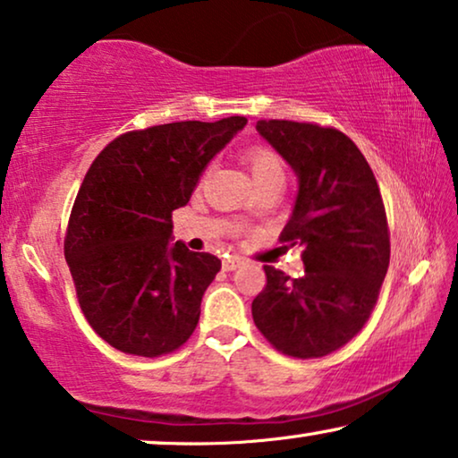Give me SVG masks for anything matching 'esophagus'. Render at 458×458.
<instances>
[{
	"instance_id": "obj_1",
	"label": "esophagus",
	"mask_w": 458,
	"mask_h": 458,
	"mask_svg": "<svg viewBox=\"0 0 458 458\" xmlns=\"http://www.w3.org/2000/svg\"><path fill=\"white\" fill-rule=\"evenodd\" d=\"M241 263H242L241 257H228V259L222 261V267L226 269V272H232V269H236Z\"/></svg>"
}]
</instances>
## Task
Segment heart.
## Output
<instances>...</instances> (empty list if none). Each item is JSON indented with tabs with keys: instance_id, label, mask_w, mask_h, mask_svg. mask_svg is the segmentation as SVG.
Wrapping results in <instances>:
<instances>
[{
	"instance_id": "obj_1",
	"label": "heart",
	"mask_w": 458,
	"mask_h": 458,
	"mask_svg": "<svg viewBox=\"0 0 458 458\" xmlns=\"http://www.w3.org/2000/svg\"><path fill=\"white\" fill-rule=\"evenodd\" d=\"M244 164L249 165L250 176H253L255 182H261V180L282 176L284 178V164L278 153L269 147L263 145H253L244 151Z\"/></svg>"
}]
</instances>
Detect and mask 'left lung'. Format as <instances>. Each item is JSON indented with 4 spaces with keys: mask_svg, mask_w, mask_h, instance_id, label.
Instances as JSON below:
<instances>
[{
    "mask_svg": "<svg viewBox=\"0 0 458 458\" xmlns=\"http://www.w3.org/2000/svg\"><path fill=\"white\" fill-rule=\"evenodd\" d=\"M257 131L299 176L280 242L305 249V274L263 266L267 282L250 305L253 321L282 355L326 357L363 330L388 272L382 192L363 153L336 128L261 120Z\"/></svg>",
    "mask_w": 458,
    "mask_h": 458,
    "instance_id": "obj_1",
    "label": "left lung"
}]
</instances>
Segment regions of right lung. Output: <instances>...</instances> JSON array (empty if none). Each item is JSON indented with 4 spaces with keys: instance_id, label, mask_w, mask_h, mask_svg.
Masks as SVG:
<instances>
[{
    "instance_id": "1",
    "label": "right lung",
    "mask_w": 458,
    "mask_h": 458,
    "mask_svg": "<svg viewBox=\"0 0 458 458\" xmlns=\"http://www.w3.org/2000/svg\"><path fill=\"white\" fill-rule=\"evenodd\" d=\"M244 124L230 115L131 131L89 167L64 255L89 326L114 349L162 357L195 332L222 261L172 244V211L189 203L211 157Z\"/></svg>"
}]
</instances>
